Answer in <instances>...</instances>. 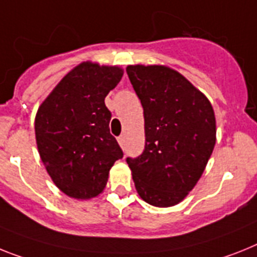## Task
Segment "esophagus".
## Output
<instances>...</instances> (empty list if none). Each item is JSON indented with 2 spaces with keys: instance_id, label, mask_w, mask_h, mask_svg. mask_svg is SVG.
Here are the masks:
<instances>
[{
  "instance_id": "1",
  "label": "esophagus",
  "mask_w": 257,
  "mask_h": 257,
  "mask_svg": "<svg viewBox=\"0 0 257 257\" xmlns=\"http://www.w3.org/2000/svg\"><path fill=\"white\" fill-rule=\"evenodd\" d=\"M117 141H118V144H120V146L124 149L125 148V137H124V136H120V137H117Z\"/></svg>"
}]
</instances>
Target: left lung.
I'll return each mask as SVG.
<instances>
[{
	"label": "left lung",
	"instance_id": "1",
	"mask_svg": "<svg viewBox=\"0 0 257 257\" xmlns=\"http://www.w3.org/2000/svg\"><path fill=\"white\" fill-rule=\"evenodd\" d=\"M126 73L145 118V149L126 158L136 189L150 205H176L195 187L212 155L214 111L206 96L172 69L135 65Z\"/></svg>",
	"mask_w": 257,
	"mask_h": 257
}]
</instances>
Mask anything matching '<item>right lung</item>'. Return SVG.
Returning <instances> with one entry per match:
<instances>
[{"instance_id": "obj_1", "label": "right lung", "mask_w": 257, "mask_h": 257, "mask_svg": "<svg viewBox=\"0 0 257 257\" xmlns=\"http://www.w3.org/2000/svg\"><path fill=\"white\" fill-rule=\"evenodd\" d=\"M122 77L117 66L83 62L39 107L35 135L47 172L65 195L91 198L104 189L122 150L109 133L104 98Z\"/></svg>"}]
</instances>
